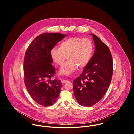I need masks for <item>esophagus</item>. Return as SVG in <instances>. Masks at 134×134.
<instances>
[{
	"label": "esophagus",
	"instance_id": "obj_1",
	"mask_svg": "<svg viewBox=\"0 0 134 134\" xmlns=\"http://www.w3.org/2000/svg\"><path fill=\"white\" fill-rule=\"evenodd\" d=\"M61 82H62L63 83H67V82H68L69 81H68V80H64V79H62L61 80Z\"/></svg>",
	"mask_w": 134,
	"mask_h": 134
}]
</instances>
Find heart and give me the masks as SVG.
I'll return each mask as SVG.
<instances>
[{
	"instance_id": "obj_1",
	"label": "heart",
	"mask_w": 134,
	"mask_h": 134,
	"mask_svg": "<svg viewBox=\"0 0 134 134\" xmlns=\"http://www.w3.org/2000/svg\"><path fill=\"white\" fill-rule=\"evenodd\" d=\"M93 51V44L88 38L71 37L62 41L59 48L54 47L50 51L53 62L61 65L67 57L68 60L61 67L59 73L68 76L78 67H85L89 62Z\"/></svg>"
}]
</instances>
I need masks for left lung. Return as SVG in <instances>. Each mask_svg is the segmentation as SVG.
<instances>
[{
    "mask_svg": "<svg viewBox=\"0 0 134 134\" xmlns=\"http://www.w3.org/2000/svg\"><path fill=\"white\" fill-rule=\"evenodd\" d=\"M94 53L80 76L73 81L74 94L78 103L90 107L100 101L111 80L113 61L108 47L95 35Z\"/></svg>",
    "mask_w": 134,
    "mask_h": 134,
    "instance_id": "obj_1",
    "label": "left lung"
}]
</instances>
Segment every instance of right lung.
Masks as SVG:
<instances>
[{
  "mask_svg": "<svg viewBox=\"0 0 134 134\" xmlns=\"http://www.w3.org/2000/svg\"><path fill=\"white\" fill-rule=\"evenodd\" d=\"M65 36L60 33H43L32 41L26 51L24 63L26 88L32 98L44 107L53 105L60 92L61 80L51 79L55 69L50 51Z\"/></svg>",
  "mask_w": 134,
  "mask_h": 134,
  "instance_id": "obj_1",
  "label": "right lung"
}]
</instances>
